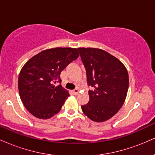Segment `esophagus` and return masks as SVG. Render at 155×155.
Returning a JSON list of instances; mask_svg holds the SVG:
<instances>
[{
    "mask_svg": "<svg viewBox=\"0 0 155 155\" xmlns=\"http://www.w3.org/2000/svg\"><path fill=\"white\" fill-rule=\"evenodd\" d=\"M73 92H74V93L75 94V95H77V94H79V89H75V90H74V91H73Z\"/></svg>",
    "mask_w": 155,
    "mask_h": 155,
    "instance_id": "obj_1",
    "label": "esophagus"
}]
</instances>
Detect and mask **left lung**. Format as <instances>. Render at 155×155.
<instances>
[{
	"label": "left lung",
	"instance_id": "1",
	"mask_svg": "<svg viewBox=\"0 0 155 155\" xmlns=\"http://www.w3.org/2000/svg\"><path fill=\"white\" fill-rule=\"evenodd\" d=\"M87 73L90 101L81 106L85 115L94 122L109 120L115 115L127 96L129 77L127 68L114 56L96 48H78Z\"/></svg>",
	"mask_w": 155,
	"mask_h": 155
}]
</instances>
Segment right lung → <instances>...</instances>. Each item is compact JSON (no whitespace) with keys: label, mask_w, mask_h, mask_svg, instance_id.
Masks as SVG:
<instances>
[{"label":"right lung","mask_w":155,"mask_h":155,"mask_svg":"<svg viewBox=\"0 0 155 155\" xmlns=\"http://www.w3.org/2000/svg\"><path fill=\"white\" fill-rule=\"evenodd\" d=\"M79 56L77 49L57 47L44 50L21 69L19 93L26 109L39 119L51 118L60 111L69 93L61 84L60 73Z\"/></svg>","instance_id":"right-lung-1"}]
</instances>
